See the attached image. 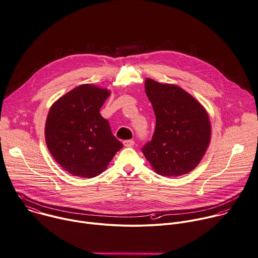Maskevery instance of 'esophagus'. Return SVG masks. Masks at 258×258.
<instances>
[{"mask_svg":"<svg viewBox=\"0 0 258 258\" xmlns=\"http://www.w3.org/2000/svg\"><path fill=\"white\" fill-rule=\"evenodd\" d=\"M124 147H133L135 145V142L133 140H126L123 142Z\"/></svg>","mask_w":258,"mask_h":258,"instance_id":"esophagus-1","label":"esophagus"}]
</instances>
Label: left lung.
I'll return each instance as SVG.
<instances>
[{"label":"left lung","instance_id":"left-lung-1","mask_svg":"<svg viewBox=\"0 0 258 258\" xmlns=\"http://www.w3.org/2000/svg\"><path fill=\"white\" fill-rule=\"evenodd\" d=\"M145 91L156 115L152 141L142 149L155 172L166 177L187 174L205 156L212 136L206 108L174 84L145 81Z\"/></svg>","mask_w":258,"mask_h":258}]
</instances>
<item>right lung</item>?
<instances>
[{
	"mask_svg": "<svg viewBox=\"0 0 258 258\" xmlns=\"http://www.w3.org/2000/svg\"><path fill=\"white\" fill-rule=\"evenodd\" d=\"M110 91L83 84L58 98L45 121V142L54 160L73 176L92 178L107 168L122 144L99 113Z\"/></svg>",
	"mask_w": 258,
	"mask_h": 258,
	"instance_id": "obj_1",
	"label": "right lung"
}]
</instances>
